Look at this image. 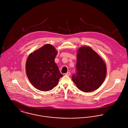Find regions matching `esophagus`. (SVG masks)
<instances>
[{
    "label": "esophagus",
    "instance_id": "1",
    "mask_svg": "<svg viewBox=\"0 0 128 128\" xmlns=\"http://www.w3.org/2000/svg\"><path fill=\"white\" fill-rule=\"evenodd\" d=\"M66 75V76H70V72H67L66 74H65Z\"/></svg>",
    "mask_w": 128,
    "mask_h": 128
}]
</instances>
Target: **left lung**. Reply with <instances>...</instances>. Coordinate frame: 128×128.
<instances>
[{"label":"left lung","mask_w":128,"mask_h":128,"mask_svg":"<svg viewBox=\"0 0 128 128\" xmlns=\"http://www.w3.org/2000/svg\"><path fill=\"white\" fill-rule=\"evenodd\" d=\"M106 75V66L102 58L90 47L82 46L77 53L76 72L72 80L81 91L87 92L98 89Z\"/></svg>","instance_id":"obj_1"}]
</instances>
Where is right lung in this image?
Instances as JSON below:
<instances>
[{"label": "right lung", "instance_id": "1", "mask_svg": "<svg viewBox=\"0 0 128 128\" xmlns=\"http://www.w3.org/2000/svg\"><path fill=\"white\" fill-rule=\"evenodd\" d=\"M56 54L57 52L52 45L46 44L29 56L26 63V74L36 88L50 91L63 76L54 61Z\"/></svg>", "mask_w": 128, "mask_h": 128}]
</instances>
